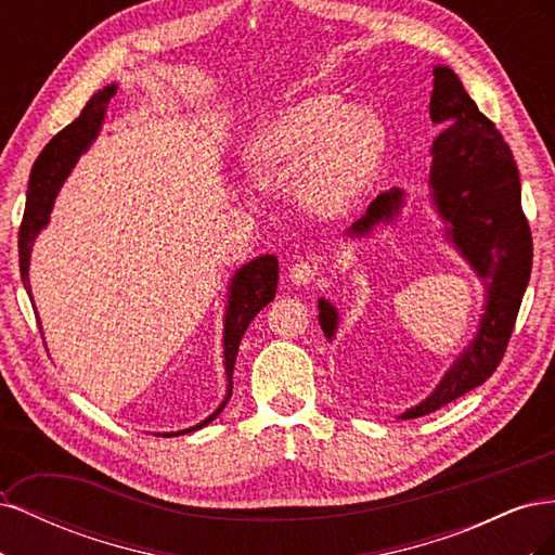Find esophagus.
<instances>
[{
  "label": "esophagus",
  "mask_w": 555,
  "mask_h": 555,
  "mask_svg": "<svg viewBox=\"0 0 555 555\" xmlns=\"http://www.w3.org/2000/svg\"><path fill=\"white\" fill-rule=\"evenodd\" d=\"M317 266L314 263H308V261H298L289 268V280L294 284H310L314 278H317Z\"/></svg>",
  "instance_id": "1"
}]
</instances>
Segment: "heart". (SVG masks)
Here are the masks:
<instances>
[{"label":"heart","instance_id":"obj_1","mask_svg":"<svg viewBox=\"0 0 555 555\" xmlns=\"http://www.w3.org/2000/svg\"><path fill=\"white\" fill-rule=\"evenodd\" d=\"M384 150L386 127L373 108L349 106L338 92H317L251 133L245 159L261 178L306 169V204L314 212L340 215L371 188Z\"/></svg>","mask_w":555,"mask_h":555}]
</instances>
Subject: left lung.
<instances>
[{"mask_svg": "<svg viewBox=\"0 0 555 555\" xmlns=\"http://www.w3.org/2000/svg\"><path fill=\"white\" fill-rule=\"evenodd\" d=\"M433 76L430 120L444 127L430 150L433 204L447 222L449 241L483 282L486 306L475 340L453 361L435 391L400 418L440 410L495 373L532 268V233L520 208L518 169L509 145L449 66L438 64ZM400 206V190L379 194L349 233L365 236L379 222H391ZM319 324L331 340L338 328V312L324 298H319Z\"/></svg>", "mask_w": 555, "mask_h": 555, "instance_id": "left-lung-1", "label": "left lung"}]
</instances>
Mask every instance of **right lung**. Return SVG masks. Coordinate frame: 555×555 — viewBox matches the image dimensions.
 Listing matches in <instances>:
<instances>
[{"instance_id":"add662e5","label":"right lung","mask_w":555,"mask_h":555,"mask_svg":"<svg viewBox=\"0 0 555 555\" xmlns=\"http://www.w3.org/2000/svg\"><path fill=\"white\" fill-rule=\"evenodd\" d=\"M113 94H115V86H106L104 90H99L86 104V108L80 111L76 120L69 127H64L57 137L41 150V155L37 157L35 166H31L29 184H27V204H25V215H23V224L18 233L21 278L29 296H31V289H29L27 271H29L31 245H35L39 231L50 220V210H53L55 196L62 188V182L72 173L78 157L86 153L90 143L96 139L99 129H102L106 106ZM278 273H280L278 259L273 255H263L245 263L241 271H236V275H233L229 284V300H227V314H224V367H227V379H229L227 398L222 400V405L217 408V412H212L206 418V422H201L198 426L180 430V433H164V438L166 435L171 438V435H182V433L204 428L224 410L233 389L231 377H233V363H236V357H238L241 338L245 335L251 319H255L259 310H263L275 298Z\"/></svg>"}]
</instances>
